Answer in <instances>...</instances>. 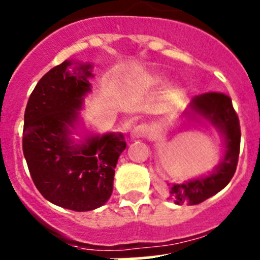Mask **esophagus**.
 <instances>
[{"label": "esophagus", "mask_w": 260, "mask_h": 260, "mask_svg": "<svg viewBox=\"0 0 260 260\" xmlns=\"http://www.w3.org/2000/svg\"><path fill=\"white\" fill-rule=\"evenodd\" d=\"M147 136H148V127L145 124L137 125V127L133 128L132 132H131V138L135 141L142 140V138H146Z\"/></svg>", "instance_id": "34e87169"}]
</instances>
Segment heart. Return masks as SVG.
<instances>
[{
    "label": "heart",
    "instance_id": "obj_1",
    "mask_svg": "<svg viewBox=\"0 0 260 260\" xmlns=\"http://www.w3.org/2000/svg\"><path fill=\"white\" fill-rule=\"evenodd\" d=\"M162 81V77L158 74H152V75H148V77L145 78V84L146 85H156V84L161 83Z\"/></svg>",
    "mask_w": 260,
    "mask_h": 260
}]
</instances>
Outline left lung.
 Masks as SVG:
<instances>
[{"label":"left lung","instance_id":"1","mask_svg":"<svg viewBox=\"0 0 260 260\" xmlns=\"http://www.w3.org/2000/svg\"><path fill=\"white\" fill-rule=\"evenodd\" d=\"M183 115L214 127L221 135L225 147L222 158L209 174L164 186L165 195L177 205H198L221 191L234 176L240 149V125L232 99L221 93L193 96Z\"/></svg>","mask_w":260,"mask_h":260}]
</instances>
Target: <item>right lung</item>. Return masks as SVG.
Instances as JSON below:
<instances>
[{"label":"right lung","mask_w":260,"mask_h":260,"mask_svg":"<svg viewBox=\"0 0 260 260\" xmlns=\"http://www.w3.org/2000/svg\"><path fill=\"white\" fill-rule=\"evenodd\" d=\"M91 68L74 60L52 68L25 111L22 149L34 183L50 203L74 211L94 210L109 200L114 169L127 147L122 133L101 136L84 127L80 111L91 91Z\"/></svg>","instance_id":"add662e5"}]
</instances>
